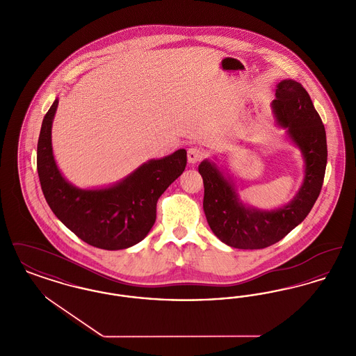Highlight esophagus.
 Segmentation results:
<instances>
[{
  "instance_id": "34e87169",
  "label": "esophagus",
  "mask_w": 356,
  "mask_h": 356,
  "mask_svg": "<svg viewBox=\"0 0 356 356\" xmlns=\"http://www.w3.org/2000/svg\"><path fill=\"white\" fill-rule=\"evenodd\" d=\"M203 157V151H202L200 148H197V147H192V148H189L188 152H186V160H188V164H191V165L199 163Z\"/></svg>"
}]
</instances>
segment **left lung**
<instances>
[{
  "mask_svg": "<svg viewBox=\"0 0 356 356\" xmlns=\"http://www.w3.org/2000/svg\"><path fill=\"white\" fill-rule=\"evenodd\" d=\"M272 112L279 128L299 148L305 161L303 183L289 203L260 209L240 199L235 177L205 159L203 208L208 225L221 241L238 250H261L277 243L305 220L318 200L327 165V140L322 119L302 84L283 80L276 85Z\"/></svg>",
  "mask_w": 356,
  "mask_h": 356,
  "instance_id": "left-lung-1",
  "label": "left lung"
}]
</instances>
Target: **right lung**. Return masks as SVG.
Masks as SVG:
<instances>
[{
    "instance_id": "obj_1",
    "label": "right lung",
    "mask_w": 356,
    "mask_h": 356,
    "mask_svg": "<svg viewBox=\"0 0 356 356\" xmlns=\"http://www.w3.org/2000/svg\"><path fill=\"white\" fill-rule=\"evenodd\" d=\"M58 99L42 120L37 144L41 189L53 213L85 243L108 251L140 243L156 221V204L184 172L186 151L179 149L141 164L112 186L79 188L58 170L51 148V124Z\"/></svg>"
}]
</instances>
